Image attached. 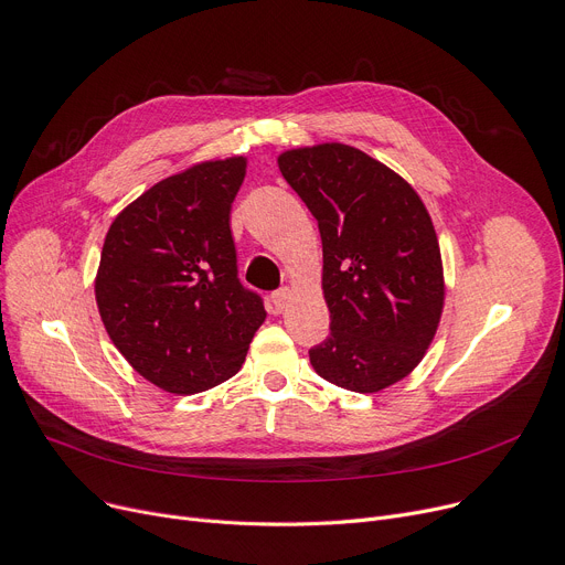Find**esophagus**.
Returning a JSON list of instances; mask_svg holds the SVG:
<instances>
[{"instance_id": "34e87169", "label": "esophagus", "mask_w": 565, "mask_h": 565, "mask_svg": "<svg viewBox=\"0 0 565 565\" xmlns=\"http://www.w3.org/2000/svg\"><path fill=\"white\" fill-rule=\"evenodd\" d=\"M289 296H291L289 289H278V291L271 294V303H274V310H276V312H282V310L287 308Z\"/></svg>"}]
</instances>
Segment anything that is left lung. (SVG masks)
I'll return each mask as SVG.
<instances>
[{
    "mask_svg": "<svg viewBox=\"0 0 565 565\" xmlns=\"http://www.w3.org/2000/svg\"><path fill=\"white\" fill-rule=\"evenodd\" d=\"M278 169L319 223L330 335L310 349L315 372L374 394L406 379L436 338L443 257L417 191L347 143L285 150Z\"/></svg>",
    "mask_w": 565,
    "mask_h": 565,
    "instance_id": "obj_1",
    "label": "left lung"
}]
</instances>
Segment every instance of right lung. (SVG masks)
<instances>
[{
  "instance_id": "add662e5",
  "label": "right lung",
  "mask_w": 565,
  "mask_h": 565,
  "mask_svg": "<svg viewBox=\"0 0 565 565\" xmlns=\"http://www.w3.org/2000/svg\"><path fill=\"white\" fill-rule=\"evenodd\" d=\"M246 163L201 161L157 182L105 237L99 317L125 360L163 392L195 394L235 376L267 319L237 278L230 230Z\"/></svg>"
}]
</instances>
